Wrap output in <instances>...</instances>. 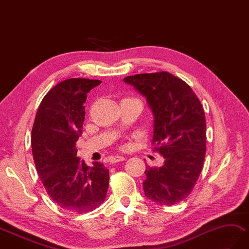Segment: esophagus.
<instances>
[{"mask_svg": "<svg viewBox=\"0 0 249 249\" xmlns=\"http://www.w3.org/2000/svg\"><path fill=\"white\" fill-rule=\"evenodd\" d=\"M124 160H125V157H123V156L115 155V156H113V157L110 158V162L117 163V162H121V161H124Z\"/></svg>", "mask_w": 249, "mask_h": 249, "instance_id": "esophagus-1", "label": "esophagus"}]
</instances>
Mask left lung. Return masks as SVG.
<instances>
[{
    "mask_svg": "<svg viewBox=\"0 0 249 249\" xmlns=\"http://www.w3.org/2000/svg\"><path fill=\"white\" fill-rule=\"evenodd\" d=\"M146 100L154 117L155 148L162 166H146L143 190L148 199L172 206L191 193L206 154L204 108L190 86L167 72L144 73L123 79Z\"/></svg>",
    "mask_w": 249,
    "mask_h": 249,
    "instance_id": "left-lung-1",
    "label": "left lung"
}]
</instances>
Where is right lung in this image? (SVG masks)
Here are the masks:
<instances>
[{
  "instance_id": "1",
  "label": "right lung",
  "mask_w": 249,
  "mask_h": 249,
  "mask_svg": "<svg viewBox=\"0 0 249 249\" xmlns=\"http://www.w3.org/2000/svg\"><path fill=\"white\" fill-rule=\"evenodd\" d=\"M102 82L70 78L57 84L40 103L32 130V149L39 178L50 197L74 213L94 210L106 198L109 170L88 166L77 157L87 93Z\"/></svg>"
}]
</instances>
